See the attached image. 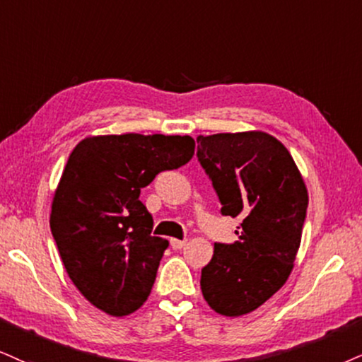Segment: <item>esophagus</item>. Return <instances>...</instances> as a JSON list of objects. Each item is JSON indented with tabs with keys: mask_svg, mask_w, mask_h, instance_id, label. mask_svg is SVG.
<instances>
[{
	"mask_svg": "<svg viewBox=\"0 0 362 362\" xmlns=\"http://www.w3.org/2000/svg\"><path fill=\"white\" fill-rule=\"evenodd\" d=\"M186 245V240H177V238H171V247L174 250H180Z\"/></svg>",
	"mask_w": 362,
	"mask_h": 362,
	"instance_id": "34e87169",
	"label": "esophagus"
}]
</instances>
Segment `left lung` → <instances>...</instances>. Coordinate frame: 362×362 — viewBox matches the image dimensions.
<instances>
[{
    "mask_svg": "<svg viewBox=\"0 0 362 362\" xmlns=\"http://www.w3.org/2000/svg\"><path fill=\"white\" fill-rule=\"evenodd\" d=\"M196 142L221 213L243 218L238 242L215 243L199 284L216 314L240 317L265 304L292 274L309 193L287 147L270 134L221 132Z\"/></svg>",
    "mask_w": 362,
    "mask_h": 362,
    "instance_id": "1",
    "label": "left lung"
}]
</instances>
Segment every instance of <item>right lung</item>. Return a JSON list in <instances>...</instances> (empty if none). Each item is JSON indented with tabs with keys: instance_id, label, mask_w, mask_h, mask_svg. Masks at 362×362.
<instances>
[{
	"instance_id": "right-lung-1",
	"label": "right lung",
	"mask_w": 362,
	"mask_h": 362,
	"mask_svg": "<svg viewBox=\"0 0 362 362\" xmlns=\"http://www.w3.org/2000/svg\"><path fill=\"white\" fill-rule=\"evenodd\" d=\"M193 154V137L164 134L88 136L74 147L53 193L50 228L66 274L93 307L124 317L147 300L169 242L151 236L141 189Z\"/></svg>"
}]
</instances>
